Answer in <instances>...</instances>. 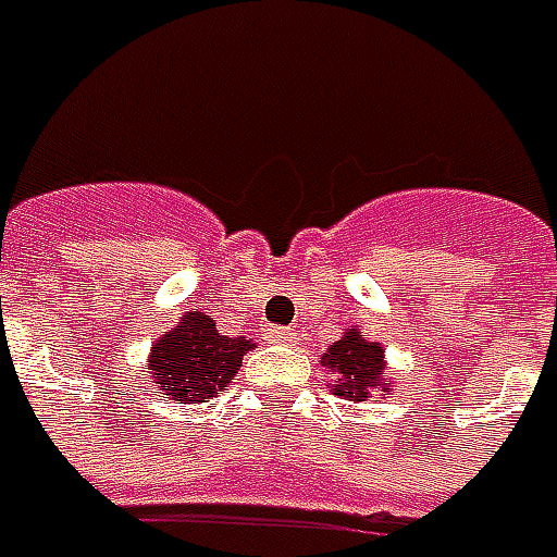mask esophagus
Returning <instances> with one entry per match:
<instances>
[{"instance_id":"34e87169","label":"esophagus","mask_w":557,"mask_h":557,"mask_svg":"<svg viewBox=\"0 0 557 557\" xmlns=\"http://www.w3.org/2000/svg\"><path fill=\"white\" fill-rule=\"evenodd\" d=\"M267 342H270V345H294V330H287V326H270V330H267Z\"/></svg>"}]
</instances>
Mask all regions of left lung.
<instances>
[{
	"instance_id": "1",
	"label": "left lung",
	"mask_w": 557,
	"mask_h": 557,
	"mask_svg": "<svg viewBox=\"0 0 557 557\" xmlns=\"http://www.w3.org/2000/svg\"><path fill=\"white\" fill-rule=\"evenodd\" d=\"M321 366L333 374L330 389L348 401H366L372 396H393L386 377V348L381 342L366 338L360 330H345L321 357Z\"/></svg>"
}]
</instances>
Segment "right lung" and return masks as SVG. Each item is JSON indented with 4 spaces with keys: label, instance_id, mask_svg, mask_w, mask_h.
Here are the masks:
<instances>
[{
    "label": "right lung",
    "instance_id": "right-lung-1",
    "mask_svg": "<svg viewBox=\"0 0 557 557\" xmlns=\"http://www.w3.org/2000/svg\"><path fill=\"white\" fill-rule=\"evenodd\" d=\"M255 350L246 335H222L207 311H185L149 350V381L176 405L209 401L234 384L243 357Z\"/></svg>",
    "mask_w": 557,
    "mask_h": 557
}]
</instances>
